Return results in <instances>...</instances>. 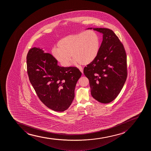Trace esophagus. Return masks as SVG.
I'll return each instance as SVG.
<instances>
[{
    "label": "esophagus",
    "instance_id": "34e87169",
    "mask_svg": "<svg viewBox=\"0 0 151 151\" xmlns=\"http://www.w3.org/2000/svg\"><path fill=\"white\" fill-rule=\"evenodd\" d=\"M79 69L80 71L81 72V73H83V69L81 67H79Z\"/></svg>",
    "mask_w": 151,
    "mask_h": 151
}]
</instances>
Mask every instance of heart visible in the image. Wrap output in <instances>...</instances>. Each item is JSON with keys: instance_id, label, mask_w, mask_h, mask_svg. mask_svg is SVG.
Returning <instances> with one entry per match:
<instances>
[{"instance_id": "heart-1", "label": "heart", "mask_w": 151, "mask_h": 151, "mask_svg": "<svg viewBox=\"0 0 151 151\" xmlns=\"http://www.w3.org/2000/svg\"><path fill=\"white\" fill-rule=\"evenodd\" d=\"M58 48L51 50V55L64 67H68L71 62L87 65L97 58L101 47V39L96 32L88 30L72 34L62 38L58 43Z\"/></svg>"}]
</instances>
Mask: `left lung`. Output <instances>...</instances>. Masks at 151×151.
<instances>
[{"label": "left lung", "instance_id": "8db88e82", "mask_svg": "<svg viewBox=\"0 0 151 151\" xmlns=\"http://www.w3.org/2000/svg\"><path fill=\"white\" fill-rule=\"evenodd\" d=\"M103 34L100 52L95 60L85 67L91 93L95 99L108 104L116 98L127 78V58L124 48L112 30L89 28Z\"/></svg>", "mask_w": 151, "mask_h": 151}]
</instances>
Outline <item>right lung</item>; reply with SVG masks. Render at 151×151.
Returning <instances> with one entry per match:
<instances>
[{
	"instance_id": "obj_1",
	"label": "right lung",
	"mask_w": 151,
	"mask_h": 151,
	"mask_svg": "<svg viewBox=\"0 0 151 151\" xmlns=\"http://www.w3.org/2000/svg\"><path fill=\"white\" fill-rule=\"evenodd\" d=\"M27 65L29 80L41 101L55 111L68 109L82 75L80 70L76 67L59 66L52 55L36 47L28 52Z\"/></svg>"
}]
</instances>
